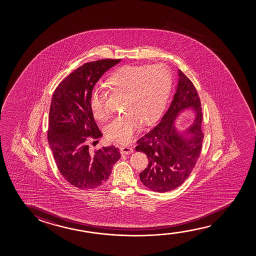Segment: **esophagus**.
Wrapping results in <instances>:
<instances>
[{
    "label": "esophagus",
    "instance_id": "1",
    "mask_svg": "<svg viewBox=\"0 0 256 256\" xmlns=\"http://www.w3.org/2000/svg\"><path fill=\"white\" fill-rule=\"evenodd\" d=\"M134 150L130 146H122L120 147V153L123 154H131L133 153Z\"/></svg>",
    "mask_w": 256,
    "mask_h": 256
}]
</instances>
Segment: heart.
Here are the masks:
<instances>
[{
    "label": "heart",
    "instance_id": "heart-1",
    "mask_svg": "<svg viewBox=\"0 0 256 256\" xmlns=\"http://www.w3.org/2000/svg\"><path fill=\"white\" fill-rule=\"evenodd\" d=\"M106 86L116 94L124 96V114L106 126V136L119 144H128L140 128L142 122L154 119L164 108L172 86V74L164 64L133 66L120 68L108 78ZM105 92L94 89L90 108L95 119L109 118Z\"/></svg>",
    "mask_w": 256,
    "mask_h": 256
}]
</instances>
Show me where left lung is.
I'll return each mask as SVG.
<instances>
[{
	"mask_svg": "<svg viewBox=\"0 0 256 256\" xmlns=\"http://www.w3.org/2000/svg\"><path fill=\"white\" fill-rule=\"evenodd\" d=\"M179 80L170 106L161 120L137 140L136 150L147 154L148 164L140 173L144 186L156 192H166L181 186L192 172L200 158L204 134L201 102L192 80L178 70ZM192 106L197 116L188 130L193 136L184 138L175 130V118L184 108Z\"/></svg>",
	"mask_w": 256,
	"mask_h": 256,
	"instance_id": "obj_1",
	"label": "left lung"
}]
</instances>
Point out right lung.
Segmentation results:
<instances>
[{
  "mask_svg": "<svg viewBox=\"0 0 256 256\" xmlns=\"http://www.w3.org/2000/svg\"><path fill=\"white\" fill-rule=\"evenodd\" d=\"M120 60L84 64L64 78L53 94L47 134L50 148L60 174L78 189L102 186L120 158L119 148L112 145L94 151L88 146L89 140L98 142L102 136L90 108L92 92L104 72Z\"/></svg>",
  "mask_w": 256,
  "mask_h": 256,
  "instance_id": "1",
  "label": "right lung"
}]
</instances>
